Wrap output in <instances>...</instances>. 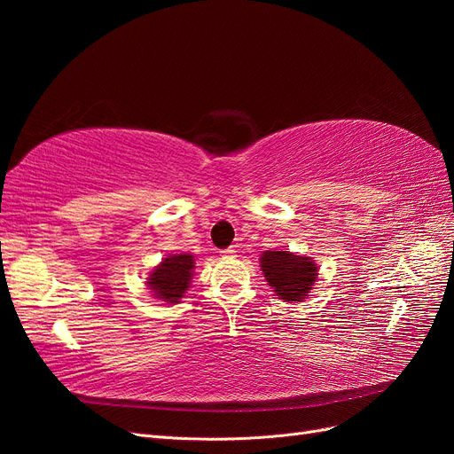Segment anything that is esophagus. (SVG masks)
Listing matches in <instances>:
<instances>
[{
    "mask_svg": "<svg viewBox=\"0 0 454 454\" xmlns=\"http://www.w3.org/2000/svg\"><path fill=\"white\" fill-rule=\"evenodd\" d=\"M235 254H237V250L232 248V246H231V248H225V250H222V255H223V257H235Z\"/></svg>",
    "mask_w": 454,
    "mask_h": 454,
    "instance_id": "1",
    "label": "esophagus"
}]
</instances>
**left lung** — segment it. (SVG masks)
<instances>
[{"mask_svg": "<svg viewBox=\"0 0 454 454\" xmlns=\"http://www.w3.org/2000/svg\"><path fill=\"white\" fill-rule=\"evenodd\" d=\"M261 269L269 286L284 301L305 299L318 277V269L310 257L294 255L290 252H265L261 255Z\"/></svg>", "mask_w": 454, "mask_h": 454, "instance_id": "obj_1", "label": "left lung"}]
</instances>
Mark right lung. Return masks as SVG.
<instances>
[{
	"label": "right lung",
	"mask_w": 454,
	"mask_h": 454,
	"mask_svg": "<svg viewBox=\"0 0 454 454\" xmlns=\"http://www.w3.org/2000/svg\"><path fill=\"white\" fill-rule=\"evenodd\" d=\"M193 267V255L189 254L162 259V263L147 278V286L159 299L168 301V303H177V299L184 297L189 287Z\"/></svg>",
	"instance_id": "1"
}]
</instances>
